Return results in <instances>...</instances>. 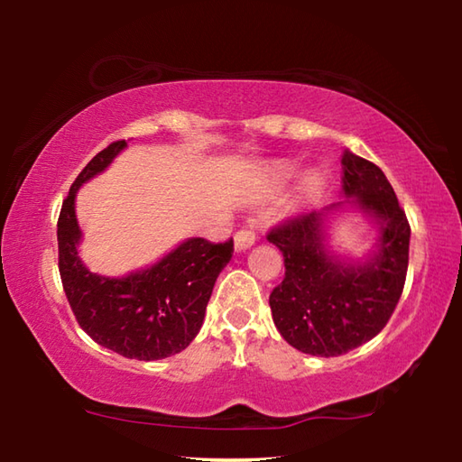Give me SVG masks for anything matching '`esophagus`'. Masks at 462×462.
<instances>
[{"instance_id": "obj_1", "label": "esophagus", "mask_w": 462, "mask_h": 462, "mask_svg": "<svg viewBox=\"0 0 462 462\" xmlns=\"http://www.w3.org/2000/svg\"><path fill=\"white\" fill-rule=\"evenodd\" d=\"M254 240H256V236L250 228H242L234 234V246H236V250H248L254 245Z\"/></svg>"}]
</instances>
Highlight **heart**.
<instances>
[{"label":"heart","instance_id":"obj_1","mask_svg":"<svg viewBox=\"0 0 462 462\" xmlns=\"http://www.w3.org/2000/svg\"><path fill=\"white\" fill-rule=\"evenodd\" d=\"M297 175V169L293 165H279L275 171H273V179H275L277 183H287L291 181V179ZM303 187H306V191H314L318 187V177L310 175L306 177V183H303Z\"/></svg>","mask_w":462,"mask_h":462}]
</instances>
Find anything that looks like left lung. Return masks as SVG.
<instances>
[{"label":"left lung","instance_id":"8db88e82","mask_svg":"<svg viewBox=\"0 0 462 462\" xmlns=\"http://www.w3.org/2000/svg\"><path fill=\"white\" fill-rule=\"evenodd\" d=\"M342 191L379 226L366 259L346 261L328 245V222L344 203L297 216L267 236L285 259V277L269 297L273 322L293 348L326 358L361 346L385 328L410 259V224L385 173L344 151Z\"/></svg>","mask_w":462,"mask_h":462}]
</instances>
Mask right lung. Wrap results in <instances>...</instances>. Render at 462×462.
I'll return each instance as SVG.
<instances>
[{"instance_id":"right-lung-1","label":"right lung","mask_w":462,"mask_h":462,"mask_svg":"<svg viewBox=\"0 0 462 462\" xmlns=\"http://www.w3.org/2000/svg\"><path fill=\"white\" fill-rule=\"evenodd\" d=\"M126 146V140H118L97 152L69 189L57 224L59 271L77 322L93 340L126 358L159 361L181 353L198 336L234 242L187 238L161 261L126 277H104L85 267L77 250L83 238L75 216L77 191L104 173Z\"/></svg>"}]
</instances>
